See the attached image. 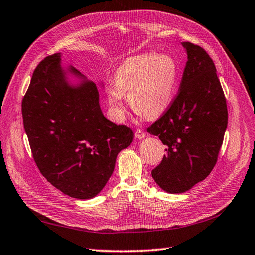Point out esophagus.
<instances>
[{"label":"esophagus","mask_w":255,"mask_h":255,"mask_svg":"<svg viewBox=\"0 0 255 255\" xmlns=\"http://www.w3.org/2000/svg\"><path fill=\"white\" fill-rule=\"evenodd\" d=\"M135 137H136L137 139L144 138V137H145L144 131H142V129H136V131H135Z\"/></svg>","instance_id":"34e87169"}]
</instances>
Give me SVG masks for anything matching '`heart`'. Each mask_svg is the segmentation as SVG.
Returning a JSON list of instances; mask_svg holds the SVG:
<instances>
[{
    "instance_id": "1",
    "label": "heart",
    "mask_w": 255,
    "mask_h": 255,
    "mask_svg": "<svg viewBox=\"0 0 255 255\" xmlns=\"http://www.w3.org/2000/svg\"><path fill=\"white\" fill-rule=\"evenodd\" d=\"M179 69L173 56L146 53L128 57L119 66L108 89V101L119 119L127 113L126 93L135 112L156 118L170 107L178 84Z\"/></svg>"
}]
</instances>
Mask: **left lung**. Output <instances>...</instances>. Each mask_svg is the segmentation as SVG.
I'll list each match as a JSON object with an SVG mask.
<instances>
[{
	"label": "left lung",
	"mask_w": 255,
	"mask_h": 255,
	"mask_svg": "<svg viewBox=\"0 0 255 255\" xmlns=\"http://www.w3.org/2000/svg\"><path fill=\"white\" fill-rule=\"evenodd\" d=\"M181 45L187 62L179 91L147 128L166 145L167 154L152 177L169 194L185 193L211 173L228 126L227 102L214 61L200 46Z\"/></svg>",
	"instance_id": "1"
}]
</instances>
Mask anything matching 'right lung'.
Listing matches in <instances>:
<instances>
[{"mask_svg":"<svg viewBox=\"0 0 255 255\" xmlns=\"http://www.w3.org/2000/svg\"><path fill=\"white\" fill-rule=\"evenodd\" d=\"M22 114L41 175L72 198L90 199L100 193L118 154L133 142L131 128L103 116L95 82L74 67L62 68L60 53L36 67Z\"/></svg>","mask_w":255,"mask_h":255,"instance_id":"add662e5","label":"right lung"}]
</instances>
